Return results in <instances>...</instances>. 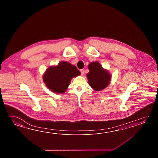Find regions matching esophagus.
<instances>
[{
    "label": "esophagus",
    "instance_id": "34e87169",
    "mask_svg": "<svg viewBox=\"0 0 158 158\" xmlns=\"http://www.w3.org/2000/svg\"><path fill=\"white\" fill-rule=\"evenodd\" d=\"M80 72H81V75H82H82H84V69H81Z\"/></svg>",
    "mask_w": 158,
    "mask_h": 158
}]
</instances>
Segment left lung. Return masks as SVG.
Returning <instances> with one entry per match:
<instances>
[{
  "instance_id": "1",
  "label": "left lung",
  "mask_w": 158,
  "mask_h": 158,
  "mask_svg": "<svg viewBox=\"0 0 158 158\" xmlns=\"http://www.w3.org/2000/svg\"><path fill=\"white\" fill-rule=\"evenodd\" d=\"M89 72L87 73L89 84L94 90H102L110 83L111 74L107 70L104 69L99 63L91 62L88 65Z\"/></svg>"
}]
</instances>
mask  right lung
<instances>
[{
	"label": "right lung",
	"mask_w": 158,
	"mask_h": 158,
	"mask_svg": "<svg viewBox=\"0 0 158 158\" xmlns=\"http://www.w3.org/2000/svg\"><path fill=\"white\" fill-rule=\"evenodd\" d=\"M80 74L76 66L67 61H61L56 66L47 69L43 76V80L51 91L63 94L67 90L71 79Z\"/></svg>",
	"instance_id": "1"
}]
</instances>
